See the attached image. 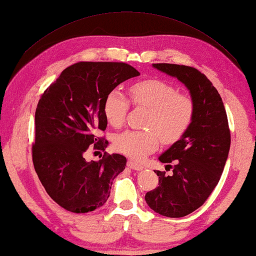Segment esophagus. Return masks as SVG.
Here are the masks:
<instances>
[{
	"mask_svg": "<svg viewBox=\"0 0 256 256\" xmlns=\"http://www.w3.org/2000/svg\"><path fill=\"white\" fill-rule=\"evenodd\" d=\"M128 166H130V168L131 169H133V170H136V171H140V170H143V168L144 166H142V164H136V162H134V161H128Z\"/></svg>",
	"mask_w": 256,
	"mask_h": 256,
	"instance_id": "1",
	"label": "esophagus"
}]
</instances>
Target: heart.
<instances>
[{"label":"heart","instance_id":"b5f03b06","mask_svg":"<svg viewBox=\"0 0 256 256\" xmlns=\"http://www.w3.org/2000/svg\"><path fill=\"white\" fill-rule=\"evenodd\" d=\"M130 96L136 105L148 110L146 131L126 130L114 138L115 150L134 160H141L156 150L160 138L174 143L187 132L194 114V102L178 94L176 88L161 80H146L130 87ZM128 100L118 90H110L104 100V115L108 124L120 128L128 110Z\"/></svg>","mask_w":256,"mask_h":256}]
</instances>
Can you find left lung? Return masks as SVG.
<instances>
[{
    "label": "left lung",
    "mask_w": 256,
    "mask_h": 256,
    "mask_svg": "<svg viewBox=\"0 0 256 256\" xmlns=\"http://www.w3.org/2000/svg\"><path fill=\"white\" fill-rule=\"evenodd\" d=\"M152 67L184 84L194 114L187 132L159 156L166 168H172V174L154 170L159 186L146 192V202L162 216L184 217L206 202L220 179L230 146L228 120L220 95L196 68L174 64Z\"/></svg>",
    "instance_id": "left-lung-1"
}]
</instances>
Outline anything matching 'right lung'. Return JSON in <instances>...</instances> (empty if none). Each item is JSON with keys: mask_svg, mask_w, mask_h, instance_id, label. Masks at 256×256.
Returning <instances> with one entry per match:
<instances>
[{"mask_svg": "<svg viewBox=\"0 0 256 256\" xmlns=\"http://www.w3.org/2000/svg\"><path fill=\"white\" fill-rule=\"evenodd\" d=\"M140 75L124 62H82L68 67L47 88L36 110L32 159L49 196L72 212H88L108 202L113 180L125 169L126 158L113 153L86 161L90 146L105 150L97 138L108 120L104 100L120 82Z\"/></svg>", "mask_w": 256, "mask_h": 256, "instance_id": "1", "label": "right lung"}]
</instances>
